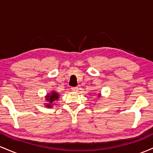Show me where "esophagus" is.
Listing matches in <instances>:
<instances>
[{"label": "esophagus", "mask_w": 153, "mask_h": 153, "mask_svg": "<svg viewBox=\"0 0 153 153\" xmlns=\"http://www.w3.org/2000/svg\"><path fill=\"white\" fill-rule=\"evenodd\" d=\"M71 89H72V91H75V92H77V91H78V87H72Z\"/></svg>", "instance_id": "obj_1"}]
</instances>
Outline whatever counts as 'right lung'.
I'll use <instances>...</instances> for the list:
<instances>
[{
  "mask_svg": "<svg viewBox=\"0 0 153 153\" xmlns=\"http://www.w3.org/2000/svg\"><path fill=\"white\" fill-rule=\"evenodd\" d=\"M58 97H59V94H57V93H55V92H52L50 95V94L47 95V96H46V99H47V101H49V102H50V103H47V106L51 107V105H50L51 103L53 102L54 100H57V99H58Z\"/></svg>",
  "mask_w": 153,
  "mask_h": 153,
  "instance_id": "add662e5",
  "label": "right lung"
}]
</instances>
